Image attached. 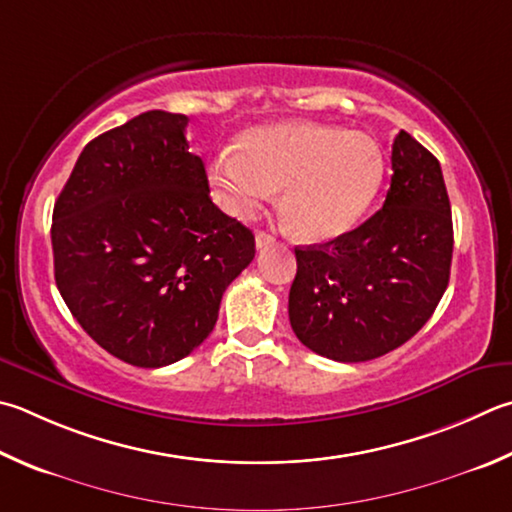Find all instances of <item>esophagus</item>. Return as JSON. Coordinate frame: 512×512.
Returning <instances> with one entry per match:
<instances>
[{
  "instance_id": "obj_1",
  "label": "esophagus",
  "mask_w": 512,
  "mask_h": 512,
  "mask_svg": "<svg viewBox=\"0 0 512 512\" xmlns=\"http://www.w3.org/2000/svg\"><path fill=\"white\" fill-rule=\"evenodd\" d=\"M273 244H275V237L268 235V232L259 230L257 235H255V246H257V250H262V248H266V246H273Z\"/></svg>"
}]
</instances>
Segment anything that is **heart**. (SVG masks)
Segmentation results:
<instances>
[{
  "mask_svg": "<svg viewBox=\"0 0 512 512\" xmlns=\"http://www.w3.org/2000/svg\"><path fill=\"white\" fill-rule=\"evenodd\" d=\"M376 138L318 123L246 129L237 152L210 165V188L228 215L250 219L282 190V217L304 241H331L365 217L383 185Z\"/></svg>",
  "mask_w": 512,
  "mask_h": 512,
  "instance_id": "b5f03b06",
  "label": "heart"
}]
</instances>
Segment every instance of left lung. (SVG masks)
I'll list each match as a JSON object with an SVG mask.
<instances>
[{
    "label": "left lung",
    "instance_id": "1",
    "mask_svg": "<svg viewBox=\"0 0 512 512\" xmlns=\"http://www.w3.org/2000/svg\"><path fill=\"white\" fill-rule=\"evenodd\" d=\"M383 208L329 244L297 246L288 320L324 358L365 362L405 345L450 282L452 212L439 161L398 132Z\"/></svg>",
    "mask_w": 512,
    "mask_h": 512
}]
</instances>
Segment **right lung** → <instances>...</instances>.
<instances>
[{"label":"right lung","instance_id":"add662e5","mask_svg":"<svg viewBox=\"0 0 512 512\" xmlns=\"http://www.w3.org/2000/svg\"><path fill=\"white\" fill-rule=\"evenodd\" d=\"M188 116L145 111L87 143L53 208L55 284L111 356L165 367L197 349L255 235L210 199Z\"/></svg>","mask_w":512,"mask_h":512}]
</instances>
